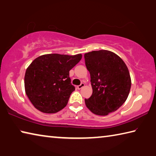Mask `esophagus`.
Segmentation results:
<instances>
[{
	"label": "esophagus",
	"instance_id": "1",
	"mask_svg": "<svg viewBox=\"0 0 156 156\" xmlns=\"http://www.w3.org/2000/svg\"><path fill=\"white\" fill-rule=\"evenodd\" d=\"M84 87V83H82L80 85H78V87H77V88L78 89H82L83 87Z\"/></svg>",
	"mask_w": 156,
	"mask_h": 156
}]
</instances>
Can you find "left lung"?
I'll use <instances>...</instances> for the list:
<instances>
[{"label":"left lung","instance_id":"1","mask_svg":"<svg viewBox=\"0 0 156 156\" xmlns=\"http://www.w3.org/2000/svg\"><path fill=\"white\" fill-rule=\"evenodd\" d=\"M84 60L93 89L91 97L84 99L87 107L98 115H107L119 109L127 98L131 85L125 62L108 50L86 53Z\"/></svg>","mask_w":156,"mask_h":156}]
</instances>
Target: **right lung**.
Instances as JSON below:
<instances>
[{
	"label": "right lung",
	"instance_id": "right-lung-1",
	"mask_svg": "<svg viewBox=\"0 0 156 156\" xmlns=\"http://www.w3.org/2000/svg\"><path fill=\"white\" fill-rule=\"evenodd\" d=\"M81 58V54L74 56L49 54L33 60L25 72V89L36 109L54 113L66 107L71 94L75 90L71 83L69 71Z\"/></svg>",
	"mask_w": 156,
	"mask_h": 156
}]
</instances>
